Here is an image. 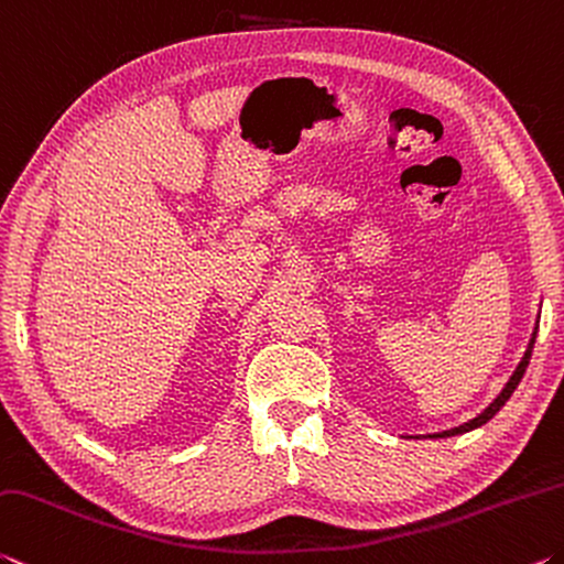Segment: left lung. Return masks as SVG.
Returning <instances> with one entry per match:
<instances>
[{"mask_svg":"<svg viewBox=\"0 0 564 564\" xmlns=\"http://www.w3.org/2000/svg\"><path fill=\"white\" fill-rule=\"evenodd\" d=\"M534 337H538V327H534V332H532V339H530L528 349H524V357L520 359V365H517V369L512 372V377H510V380H507V384L502 387V392L495 397L490 408H487L485 412H479L475 420H469V422H465V424H459V427H452V430H445V432H437V435H427V437H452V435H465V432H469V430H477V427H482L485 422H490V420L495 417V414L505 408V402L510 400L512 392L517 390V384H520L522 375H524V369H528V365H530L532 347H534Z\"/></svg>","mask_w":564,"mask_h":564,"instance_id":"1","label":"left lung"}]
</instances>
